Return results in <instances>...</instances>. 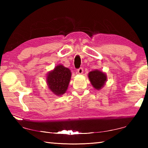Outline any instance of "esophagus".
I'll list each match as a JSON object with an SVG mask.
<instances>
[{
  "label": "esophagus",
  "mask_w": 148,
  "mask_h": 148,
  "mask_svg": "<svg viewBox=\"0 0 148 148\" xmlns=\"http://www.w3.org/2000/svg\"><path fill=\"white\" fill-rule=\"evenodd\" d=\"M83 72H84V69L82 68V67H80V68L77 69V73L79 74H82L83 73Z\"/></svg>",
  "instance_id": "esophagus-1"
}]
</instances>
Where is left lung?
<instances>
[{
  "mask_svg": "<svg viewBox=\"0 0 148 148\" xmlns=\"http://www.w3.org/2000/svg\"><path fill=\"white\" fill-rule=\"evenodd\" d=\"M90 82L95 89H101L106 81V76L99 71H93L89 73Z\"/></svg>",
  "mask_w": 148,
  "mask_h": 148,
  "instance_id": "obj_1",
  "label": "left lung"
}]
</instances>
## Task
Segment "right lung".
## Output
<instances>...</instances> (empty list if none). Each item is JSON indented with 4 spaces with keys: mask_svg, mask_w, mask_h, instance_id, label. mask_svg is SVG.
Returning a JSON list of instances; mask_svg holds the SVG:
<instances>
[{
    "mask_svg": "<svg viewBox=\"0 0 148 148\" xmlns=\"http://www.w3.org/2000/svg\"><path fill=\"white\" fill-rule=\"evenodd\" d=\"M47 77V83L50 90L54 94L61 95L64 94L68 88L71 72L62 65H58L53 71L49 72Z\"/></svg>",
    "mask_w": 148,
    "mask_h": 148,
    "instance_id": "right-lung-1",
    "label": "right lung"
}]
</instances>
